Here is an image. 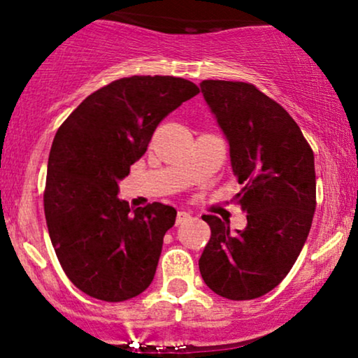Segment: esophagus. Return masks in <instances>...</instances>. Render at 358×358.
Listing matches in <instances>:
<instances>
[{"instance_id": "1", "label": "esophagus", "mask_w": 358, "mask_h": 358, "mask_svg": "<svg viewBox=\"0 0 358 358\" xmlns=\"http://www.w3.org/2000/svg\"><path fill=\"white\" fill-rule=\"evenodd\" d=\"M190 219V212H187V210H180L178 213H176V225H180V224H183L185 220H188Z\"/></svg>"}]
</instances>
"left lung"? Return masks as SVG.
<instances>
[{
  "instance_id": "8db88e82",
  "label": "left lung",
  "mask_w": 358,
  "mask_h": 358,
  "mask_svg": "<svg viewBox=\"0 0 358 358\" xmlns=\"http://www.w3.org/2000/svg\"><path fill=\"white\" fill-rule=\"evenodd\" d=\"M203 99L229 143L244 188L236 200L248 213L244 231L203 215L210 241L199 259L213 293L254 299L274 289L301 252L316 207L315 156L294 119L256 85L203 80Z\"/></svg>"
}]
</instances>
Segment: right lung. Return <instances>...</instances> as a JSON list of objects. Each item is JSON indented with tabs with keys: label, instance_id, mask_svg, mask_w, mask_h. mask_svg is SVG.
I'll return each instance as SVG.
<instances>
[{
	"label": "right lung",
	"instance_id": "obj_1",
	"mask_svg": "<svg viewBox=\"0 0 358 358\" xmlns=\"http://www.w3.org/2000/svg\"><path fill=\"white\" fill-rule=\"evenodd\" d=\"M199 92L180 77H124L85 97L57 131L45 219L62 269L89 296L126 301L153 281L176 210L159 202L131 210L119 182L162 119Z\"/></svg>",
	"mask_w": 358,
	"mask_h": 358
}]
</instances>
